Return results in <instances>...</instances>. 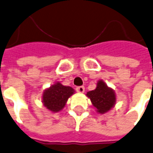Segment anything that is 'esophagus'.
Instances as JSON below:
<instances>
[{
	"mask_svg": "<svg viewBox=\"0 0 153 153\" xmlns=\"http://www.w3.org/2000/svg\"><path fill=\"white\" fill-rule=\"evenodd\" d=\"M76 90L78 93H84L85 92V87L84 86H78V87L76 88Z\"/></svg>",
	"mask_w": 153,
	"mask_h": 153,
	"instance_id": "34e87169",
	"label": "esophagus"
}]
</instances>
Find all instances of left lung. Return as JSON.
I'll use <instances>...</instances> for the list:
<instances>
[{
    "label": "left lung",
    "mask_w": 153,
    "mask_h": 153,
    "mask_svg": "<svg viewBox=\"0 0 153 153\" xmlns=\"http://www.w3.org/2000/svg\"><path fill=\"white\" fill-rule=\"evenodd\" d=\"M87 96L100 113H105L111 109L116 101L114 92L102 80H99L96 89L88 92Z\"/></svg>",
    "instance_id": "obj_1"
}]
</instances>
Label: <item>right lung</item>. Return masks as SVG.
<instances>
[{"mask_svg":"<svg viewBox=\"0 0 153 153\" xmlns=\"http://www.w3.org/2000/svg\"><path fill=\"white\" fill-rule=\"evenodd\" d=\"M73 93L74 90L73 88L64 86L58 82L56 83L45 91L43 95L44 105L52 112H59L65 107L68 99Z\"/></svg>","mask_w":153,"mask_h":153,"instance_id":"add662e5","label":"right lung"}]
</instances>
